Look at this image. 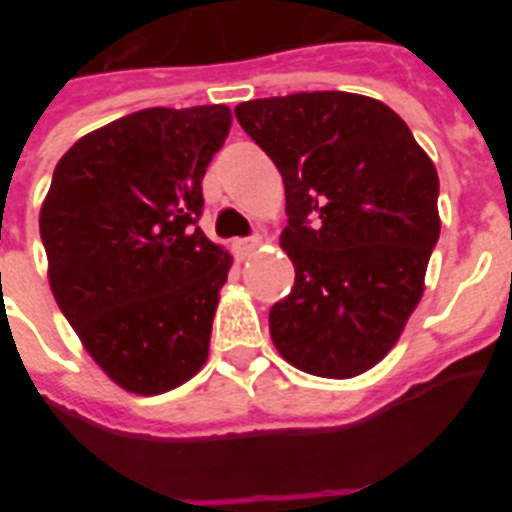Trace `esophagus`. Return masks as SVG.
Here are the masks:
<instances>
[{"mask_svg":"<svg viewBox=\"0 0 512 512\" xmlns=\"http://www.w3.org/2000/svg\"><path fill=\"white\" fill-rule=\"evenodd\" d=\"M259 246H261V238H259V235H251V238H238V241L233 243L235 253H238L241 259H246V256H251V253L256 251V248H259Z\"/></svg>","mask_w":512,"mask_h":512,"instance_id":"esophagus-1","label":"esophagus"}]
</instances>
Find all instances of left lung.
Returning <instances> with one entry per match:
<instances>
[{"instance_id":"left-lung-1","label":"left lung","mask_w":512,"mask_h":512,"mask_svg":"<svg viewBox=\"0 0 512 512\" xmlns=\"http://www.w3.org/2000/svg\"><path fill=\"white\" fill-rule=\"evenodd\" d=\"M235 117L287 194L295 287L269 310L271 341L315 377L364 374L423 297L441 233L436 166L395 110L361 94L251 99Z\"/></svg>"}]
</instances>
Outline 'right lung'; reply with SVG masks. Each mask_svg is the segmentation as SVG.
Returning a JSON list of instances; mask_svg holds the SVG:
<instances>
[{"mask_svg":"<svg viewBox=\"0 0 512 512\" xmlns=\"http://www.w3.org/2000/svg\"><path fill=\"white\" fill-rule=\"evenodd\" d=\"M225 104L148 107L76 140L40 210L58 307L122 390L161 395L200 372L233 259L202 233V176Z\"/></svg>","mask_w":512,"mask_h":512,"instance_id":"right-lung-1","label":"right lung"}]
</instances>
